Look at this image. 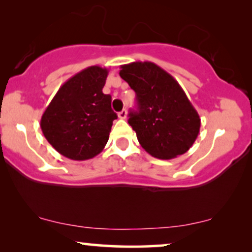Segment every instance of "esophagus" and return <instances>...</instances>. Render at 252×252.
<instances>
[{"instance_id":"1","label":"esophagus","mask_w":252,"mask_h":252,"mask_svg":"<svg viewBox=\"0 0 252 252\" xmlns=\"http://www.w3.org/2000/svg\"><path fill=\"white\" fill-rule=\"evenodd\" d=\"M118 117H119L120 119H126V117H127V111H126V110H123V111H120L118 113Z\"/></svg>"}]
</instances>
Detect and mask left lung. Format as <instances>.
<instances>
[{
    "label": "left lung",
    "instance_id": "8db88e82",
    "mask_svg": "<svg viewBox=\"0 0 252 252\" xmlns=\"http://www.w3.org/2000/svg\"><path fill=\"white\" fill-rule=\"evenodd\" d=\"M120 68V77L136 93L139 108L129 112L128 124L141 147L159 159L187 153L197 139L201 118L179 82L151 62Z\"/></svg>",
    "mask_w": 252,
    "mask_h": 252
}]
</instances>
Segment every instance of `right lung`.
<instances>
[{"instance_id": "add662e5", "label": "right lung", "mask_w": 252, "mask_h": 252, "mask_svg": "<svg viewBox=\"0 0 252 252\" xmlns=\"http://www.w3.org/2000/svg\"><path fill=\"white\" fill-rule=\"evenodd\" d=\"M109 70L89 66L64 82L41 117L48 142L64 157L87 160L104 149L117 115L103 94Z\"/></svg>"}]
</instances>
